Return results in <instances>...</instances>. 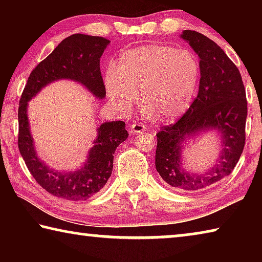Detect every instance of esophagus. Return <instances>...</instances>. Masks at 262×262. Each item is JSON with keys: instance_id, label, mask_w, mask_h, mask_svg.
Returning a JSON list of instances; mask_svg holds the SVG:
<instances>
[{"instance_id": "1", "label": "esophagus", "mask_w": 262, "mask_h": 262, "mask_svg": "<svg viewBox=\"0 0 262 262\" xmlns=\"http://www.w3.org/2000/svg\"><path fill=\"white\" fill-rule=\"evenodd\" d=\"M145 130V126L141 122H134L130 125V133L132 134H139V133H142Z\"/></svg>"}]
</instances>
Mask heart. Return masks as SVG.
<instances>
[{"mask_svg": "<svg viewBox=\"0 0 262 262\" xmlns=\"http://www.w3.org/2000/svg\"><path fill=\"white\" fill-rule=\"evenodd\" d=\"M199 78L200 62L194 53L154 43L123 53L118 67L106 69L104 84L119 112H129L141 92L142 106L172 120L189 107Z\"/></svg>", "mask_w": 262, "mask_h": 262, "instance_id": "obj_1", "label": "heart"}]
</instances>
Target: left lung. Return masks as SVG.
Wrapping results in <instances>:
<instances>
[{
    "label": "left lung",
    "mask_w": 262,
    "mask_h": 262,
    "mask_svg": "<svg viewBox=\"0 0 262 262\" xmlns=\"http://www.w3.org/2000/svg\"><path fill=\"white\" fill-rule=\"evenodd\" d=\"M181 38L200 57V86L187 112L157 133L155 164L168 186L192 192L211 187L233 171L245 145L247 100L241 73L216 42L190 30H185ZM210 129L222 135L221 156L206 174L190 175L181 166V142Z\"/></svg>",
    "instance_id": "obj_1"
}]
</instances>
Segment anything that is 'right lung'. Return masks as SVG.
<instances>
[{"mask_svg":"<svg viewBox=\"0 0 262 262\" xmlns=\"http://www.w3.org/2000/svg\"><path fill=\"white\" fill-rule=\"evenodd\" d=\"M110 40L88 34H72L62 40L42 60L25 84L18 107V149L35 181L54 196L83 201L98 193L107 183L113 168L115 149L128 137L123 121L100 125L95 145L84 167L75 172H56L39 159L33 147L28 120V103L43 86L57 79L68 78L82 83L98 98L106 95L99 61Z\"/></svg>","mask_w":262,"mask_h":262,"instance_id":"1","label":"right lung"}]
</instances>
